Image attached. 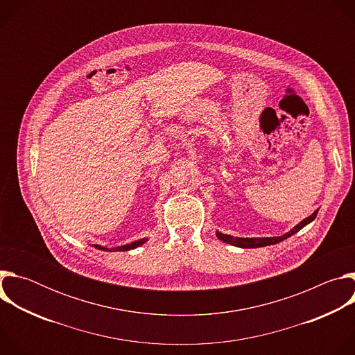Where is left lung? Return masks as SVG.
Segmentation results:
<instances>
[{
    "mask_svg": "<svg viewBox=\"0 0 355 355\" xmlns=\"http://www.w3.org/2000/svg\"><path fill=\"white\" fill-rule=\"evenodd\" d=\"M318 216V211H315L309 218L303 219L300 223H297L293 229H291L288 233L278 236V237H233L230 234H223L220 232H216V237L219 240H222L223 243L240 247V248H257V247H266V245H271V244H277L288 237H291L292 234H295L296 232H299L302 227H305L306 225H309L312 220H315V218Z\"/></svg>",
    "mask_w": 355,
    "mask_h": 355,
    "instance_id": "8db88e82",
    "label": "left lung"
}]
</instances>
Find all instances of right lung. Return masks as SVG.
Instances as JSON below:
<instances>
[{"instance_id":"obj_1","label":"right lung","mask_w":355,"mask_h":355,"mask_svg":"<svg viewBox=\"0 0 355 355\" xmlns=\"http://www.w3.org/2000/svg\"><path fill=\"white\" fill-rule=\"evenodd\" d=\"M147 241V239H140V240H136L130 244H125V245H119V247H115V248H107V247H103V245H98V244H94L95 248L98 250H104V251H128V250H133L141 244H144Z\"/></svg>"}]
</instances>
